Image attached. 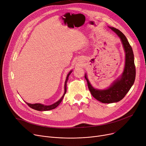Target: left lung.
I'll return each mask as SVG.
<instances>
[{
	"instance_id": "8db88e82",
	"label": "left lung",
	"mask_w": 146,
	"mask_h": 146,
	"mask_svg": "<svg viewBox=\"0 0 146 146\" xmlns=\"http://www.w3.org/2000/svg\"><path fill=\"white\" fill-rule=\"evenodd\" d=\"M109 28L115 32L120 38L125 50V66L121 76L111 84L108 88L98 90L92 86L87 78V75H85V78L87 81L88 87L92 96L102 103H113L121 100L130 90L135 78L134 58L131 46L125 36L121 31L114 27Z\"/></svg>"
}]
</instances>
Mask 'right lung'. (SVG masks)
I'll use <instances>...</instances> for the list:
<instances>
[{
    "mask_svg": "<svg viewBox=\"0 0 146 146\" xmlns=\"http://www.w3.org/2000/svg\"><path fill=\"white\" fill-rule=\"evenodd\" d=\"M72 72V71H71L69 73H68V74L67 75V76H66V80H65V85H64V95L62 96V97H61V98L59 100H58L57 102H56L55 103L52 104V105H50V106H45L44 104H29V103H27V102H26L28 104V106L29 107H30L31 108L35 110H37V111H48V110H52V109H54L56 107H58L59 106V104L61 103L63 98L64 97V96L66 92V82L68 80V77H69L70 75L71 74V73Z\"/></svg>",
    "mask_w": 146,
    "mask_h": 146,
    "instance_id": "add662e5",
    "label": "right lung"
}]
</instances>
